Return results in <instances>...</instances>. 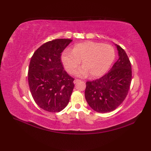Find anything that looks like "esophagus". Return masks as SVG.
Masks as SVG:
<instances>
[{
	"label": "esophagus",
	"mask_w": 151,
	"mask_h": 151,
	"mask_svg": "<svg viewBox=\"0 0 151 151\" xmlns=\"http://www.w3.org/2000/svg\"><path fill=\"white\" fill-rule=\"evenodd\" d=\"M79 81H80V80L79 79H75V81H74V84H76V83H77L78 82H79Z\"/></svg>",
	"instance_id": "1"
}]
</instances>
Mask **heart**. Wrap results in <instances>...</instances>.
<instances>
[{
  "label": "heart",
  "mask_w": 151,
  "mask_h": 151,
  "mask_svg": "<svg viewBox=\"0 0 151 151\" xmlns=\"http://www.w3.org/2000/svg\"><path fill=\"white\" fill-rule=\"evenodd\" d=\"M115 58V51L110 45L93 41L76 44L70 50L65 49L61 60L67 71L72 74L82 63L83 66L75 72V75L85 77L89 73L92 78L104 75Z\"/></svg>",
  "instance_id": "b5f03b06"
}]
</instances>
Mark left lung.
<instances>
[{"mask_svg": "<svg viewBox=\"0 0 151 151\" xmlns=\"http://www.w3.org/2000/svg\"><path fill=\"white\" fill-rule=\"evenodd\" d=\"M119 58L102 77L86 82L85 98L93 110L99 113L114 110L123 102L132 81L131 64L124 49L115 44Z\"/></svg>", "mask_w": 151, "mask_h": 151, "instance_id": "1", "label": "left lung"}]
</instances>
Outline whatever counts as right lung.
<instances>
[{"label":"right lung","instance_id":"right-lung-1","mask_svg":"<svg viewBox=\"0 0 151 151\" xmlns=\"http://www.w3.org/2000/svg\"><path fill=\"white\" fill-rule=\"evenodd\" d=\"M56 39L44 43L32 56L28 73L30 90L34 101L49 112H59L68 104L74 78L63 69L61 53L71 42Z\"/></svg>","mask_w":151,"mask_h":151}]
</instances>
